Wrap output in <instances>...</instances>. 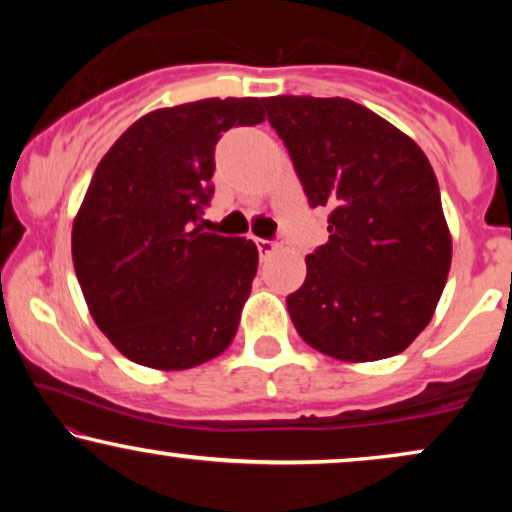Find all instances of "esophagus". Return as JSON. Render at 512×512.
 Listing matches in <instances>:
<instances>
[{
  "mask_svg": "<svg viewBox=\"0 0 512 512\" xmlns=\"http://www.w3.org/2000/svg\"><path fill=\"white\" fill-rule=\"evenodd\" d=\"M255 243H257V250H260V255H262V257L272 255V252L281 245L279 240H264V238H257Z\"/></svg>",
  "mask_w": 512,
  "mask_h": 512,
  "instance_id": "1",
  "label": "esophagus"
}]
</instances>
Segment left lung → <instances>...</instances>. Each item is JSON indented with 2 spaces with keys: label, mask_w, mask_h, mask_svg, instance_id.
<instances>
[{
  "label": "left lung",
  "mask_w": 512,
  "mask_h": 512,
  "mask_svg": "<svg viewBox=\"0 0 512 512\" xmlns=\"http://www.w3.org/2000/svg\"><path fill=\"white\" fill-rule=\"evenodd\" d=\"M330 240L286 298L305 344L339 361L402 354L445 289L452 240L436 173L414 139L349 98H264Z\"/></svg>",
  "instance_id": "obj_1"
}]
</instances>
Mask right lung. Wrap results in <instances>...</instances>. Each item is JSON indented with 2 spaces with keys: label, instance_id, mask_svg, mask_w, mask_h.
I'll return each mask as SVG.
<instances>
[{
  "label": "right lung",
  "instance_id": "obj_1",
  "mask_svg": "<svg viewBox=\"0 0 512 512\" xmlns=\"http://www.w3.org/2000/svg\"><path fill=\"white\" fill-rule=\"evenodd\" d=\"M264 98H204L139 117L101 158L72 228L74 272L105 337L158 370L207 363L233 342L257 245L204 233L214 146L264 120Z\"/></svg>",
  "mask_w": 512,
  "mask_h": 512
}]
</instances>
